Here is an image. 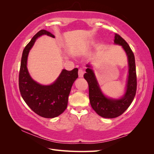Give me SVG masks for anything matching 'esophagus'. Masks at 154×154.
<instances>
[{"instance_id":"34e87169","label":"esophagus","mask_w":154,"mask_h":154,"mask_svg":"<svg viewBox=\"0 0 154 154\" xmlns=\"http://www.w3.org/2000/svg\"><path fill=\"white\" fill-rule=\"evenodd\" d=\"M83 74H84V71L82 69H80L78 70V76L80 78H82L83 76Z\"/></svg>"}]
</instances>
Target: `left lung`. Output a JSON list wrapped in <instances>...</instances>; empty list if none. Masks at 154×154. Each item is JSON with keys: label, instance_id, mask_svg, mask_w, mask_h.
I'll return each instance as SVG.
<instances>
[{"label": "left lung", "instance_id": "8db88e82", "mask_svg": "<svg viewBox=\"0 0 154 154\" xmlns=\"http://www.w3.org/2000/svg\"><path fill=\"white\" fill-rule=\"evenodd\" d=\"M114 43L123 46L128 56L129 71L125 94L120 100L106 97L100 90L92 69L87 68L84 78L88 84V96L92 108L100 116L105 118H114L122 115L127 110L136 96L137 90V76L134 54L130 46L122 36L115 35ZM87 67H90L87 65Z\"/></svg>", "mask_w": 154, "mask_h": 154}]
</instances>
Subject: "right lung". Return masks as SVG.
Wrapping results in <instances>:
<instances>
[{"mask_svg": "<svg viewBox=\"0 0 154 154\" xmlns=\"http://www.w3.org/2000/svg\"><path fill=\"white\" fill-rule=\"evenodd\" d=\"M43 35L54 38L50 32L42 29L27 44L22 53L18 85L23 100L34 112L43 118H53L66 109L72 85L78 77V69H63L57 81L51 85H42L32 80L27 69V56L36 39Z\"/></svg>", "mask_w": 154, "mask_h": 154, "instance_id": "right-lung-1", "label": "right lung"}]
</instances>
